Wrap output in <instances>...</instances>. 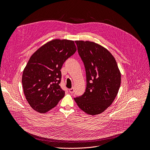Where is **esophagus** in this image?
<instances>
[{"instance_id": "1", "label": "esophagus", "mask_w": 150, "mask_h": 150, "mask_svg": "<svg viewBox=\"0 0 150 150\" xmlns=\"http://www.w3.org/2000/svg\"><path fill=\"white\" fill-rule=\"evenodd\" d=\"M69 93H70V94H73V93H74V89L73 88L70 89H69Z\"/></svg>"}]
</instances>
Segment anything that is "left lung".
Returning <instances> with one entry per match:
<instances>
[{
    "instance_id": "left-lung-1",
    "label": "left lung",
    "mask_w": 150,
    "mask_h": 150,
    "mask_svg": "<svg viewBox=\"0 0 150 150\" xmlns=\"http://www.w3.org/2000/svg\"><path fill=\"white\" fill-rule=\"evenodd\" d=\"M86 70V88L74 98L86 113L99 115L111 105L118 94L121 73L113 55L101 45L89 41H75Z\"/></svg>"
}]
</instances>
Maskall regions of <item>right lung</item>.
Returning a JSON list of instances; mask_svg holds the SVG:
<instances>
[{
	"label": "right lung",
	"mask_w": 150,
	"mask_h": 150,
	"mask_svg": "<svg viewBox=\"0 0 150 150\" xmlns=\"http://www.w3.org/2000/svg\"><path fill=\"white\" fill-rule=\"evenodd\" d=\"M76 51L74 41L55 39L31 56L23 70L22 84L25 98L35 111L47 113L63 98L61 69Z\"/></svg>",
	"instance_id": "1"
}]
</instances>
